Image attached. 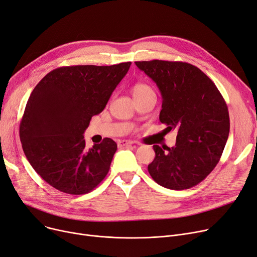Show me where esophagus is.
I'll list each match as a JSON object with an SVG mask.
<instances>
[{
    "label": "esophagus",
    "mask_w": 257,
    "mask_h": 257,
    "mask_svg": "<svg viewBox=\"0 0 257 257\" xmlns=\"http://www.w3.org/2000/svg\"><path fill=\"white\" fill-rule=\"evenodd\" d=\"M134 143L128 140H119L118 141V146L119 148H127V146H132Z\"/></svg>",
    "instance_id": "esophagus-1"
}]
</instances>
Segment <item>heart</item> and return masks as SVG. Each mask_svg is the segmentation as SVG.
<instances>
[{
    "label": "heart",
    "mask_w": 257,
    "mask_h": 257,
    "mask_svg": "<svg viewBox=\"0 0 257 257\" xmlns=\"http://www.w3.org/2000/svg\"><path fill=\"white\" fill-rule=\"evenodd\" d=\"M151 93H154L153 89L150 87L149 84H146L144 82H137L132 87V94L135 99L139 98V97L151 94Z\"/></svg>",
    "instance_id": "b5f03b06"
}]
</instances>
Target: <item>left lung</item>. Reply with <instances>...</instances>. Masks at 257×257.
Instances as JSON below:
<instances>
[{
  "instance_id": "obj_1",
  "label": "left lung",
  "mask_w": 257,
  "mask_h": 257,
  "mask_svg": "<svg viewBox=\"0 0 257 257\" xmlns=\"http://www.w3.org/2000/svg\"><path fill=\"white\" fill-rule=\"evenodd\" d=\"M162 95L160 121L177 130L174 148L154 145L151 177L168 189L198 185L218 163L229 136L228 107L214 82L198 67L183 62H136Z\"/></svg>"
}]
</instances>
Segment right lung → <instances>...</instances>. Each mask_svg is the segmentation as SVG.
I'll list each match as a JSON object with an SVG mask.
<instances>
[{
	"instance_id": "add662e5",
	"label": "right lung",
	"mask_w": 257,
	"mask_h": 257,
	"mask_svg": "<svg viewBox=\"0 0 257 257\" xmlns=\"http://www.w3.org/2000/svg\"><path fill=\"white\" fill-rule=\"evenodd\" d=\"M131 64L60 67L36 84L21 120L20 139L29 163L49 185L76 195L92 191L105 178L116 142L104 138L88 150L82 134Z\"/></svg>"
}]
</instances>
